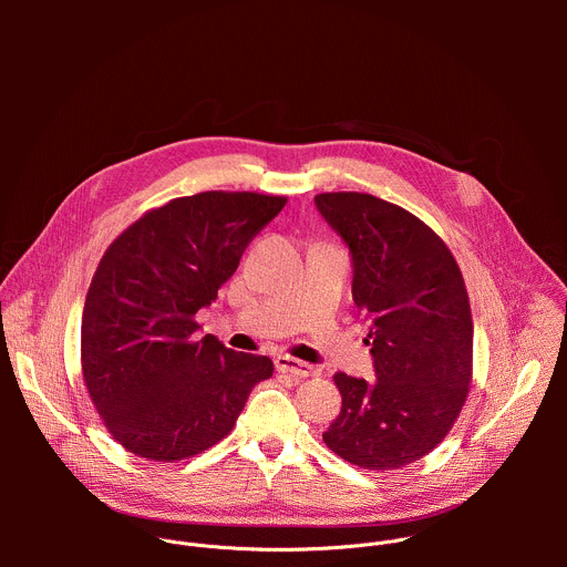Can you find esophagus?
<instances>
[{
	"instance_id": "1",
	"label": "esophagus",
	"mask_w": 567,
	"mask_h": 567,
	"mask_svg": "<svg viewBox=\"0 0 567 567\" xmlns=\"http://www.w3.org/2000/svg\"><path fill=\"white\" fill-rule=\"evenodd\" d=\"M276 370L285 372L289 377H296V379H309V377H313L318 372L313 365H309L305 361H298V359H293L289 354H278L276 357Z\"/></svg>"
}]
</instances>
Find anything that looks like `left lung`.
<instances>
[{
  "mask_svg": "<svg viewBox=\"0 0 567 567\" xmlns=\"http://www.w3.org/2000/svg\"><path fill=\"white\" fill-rule=\"evenodd\" d=\"M313 202L350 247L352 298L370 318L377 372L372 383L334 374L343 406L322 442L359 468L406 466L449 435L468 394L473 320L462 271L406 208L368 193Z\"/></svg>",
  "mask_w": 567,
  "mask_h": 567,
  "instance_id": "obj_1",
  "label": "left lung"
}]
</instances>
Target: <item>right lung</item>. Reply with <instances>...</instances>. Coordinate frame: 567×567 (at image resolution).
Returning a JSON list of instances; mask_svg holds the SVG:
<instances>
[{
  "mask_svg": "<svg viewBox=\"0 0 567 567\" xmlns=\"http://www.w3.org/2000/svg\"><path fill=\"white\" fill-rule=\"evenodd\" d=\"M287 197L208 190L150 208L107 247L80 330V365L110 435L130 453L179 462L224 440L269 357L197 337L249 241Z\"/></svg>",
  "mask_w": 567,
  "mask_h": 567,
  "instance_id": "right-lung-1",
  "label": "right lung"
}]
</instances>
